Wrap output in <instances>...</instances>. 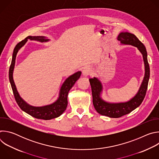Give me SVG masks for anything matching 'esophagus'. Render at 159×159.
Masks as SVG:
<instances>
[{"label": "esophagus", "instance_id": "esophagus-1", "mask_svg": "<svg viewBox=\"0 0 159 159\" xmlns=\"http://www.w3.org/2000/svg\"><path fill=\"white\" fill-rule=\"evenodd\" d=\"M91 74H92V70L90 68H85L82 71V75L84 77H87Z\"/></svg>", "mask_w": 159, "mask_h": 159}]
</instances>
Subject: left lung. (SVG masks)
I'll return each mask as SVG.
<instances>
[{
	"mask_svg": "<svg viewBox=\"0 0 159 159\" xmlns=\"http://www.w3.org/2000/svg\"><path fill=\"white\" fill-rule=\"evenodd\" d=\"M117 39L123 45H131L137 48L143 57L145 74L137 94L129 101L120 102H108L104 100L102 98L103 86L101 81L96 77L89 79L92 89L93 102L95 109L100 115L113 118L127 115L141 104L146 94L150 78V67L147 60V52L144 44L134 34L128 32L120 33Z\"/></svg>",
	"mask_w": 159,
	"mask_h": 159,
	"instance_id": "left-lung-1",
	"label": "left lung"
}]
</instances>
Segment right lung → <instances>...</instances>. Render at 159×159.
<instances>
[{"instance_id":"1","label":"right lung","mask_w":159,"mask_h":159,"mask_svg":"<svg viewBox=\"0 0 159 159\" xmlns=\"http://www.w3.org/2000/svg\"><path fill=\"white\" fill-rule=\"evenodd\" d=\"M28 39L34 40L41 43L48 42L50 41L49 39H47L46 36H29L27 38H26L24 40H22L19 43H17L16 47L14 48L12 53L11 64L9 68V78L15 99L18 106L22 111L28 113V115H31L34 118H36L37 119H42L44 120H50L53 118H58L60 115H61L63 114V112L66 110L68 104V93H69V90L71 89V88L74 86L76 81L80 78L81 75V72H77L65 80L60 89L58 97L57 99L53 103L43 106H33L29 104L20 96L13 79V72L15 66L17 54L19 50L23 47L26 44V43L28 41Z\"/></svg>"}]
</instances>
